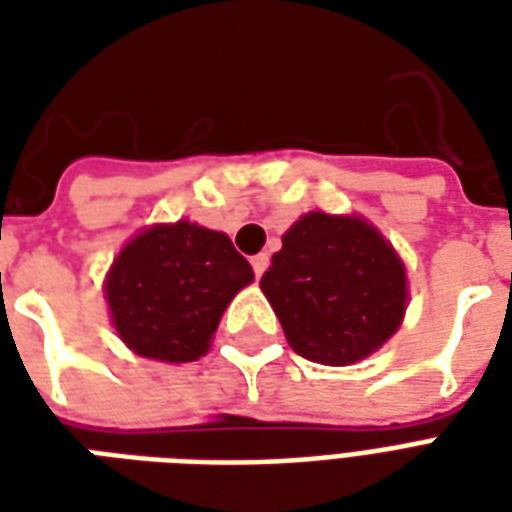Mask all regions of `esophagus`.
<instances>
[{"label":"esophagus","mask_w":512,"mask_h":512,"mask_svg":"<svg viewBox=\"0 0 512 512\" xmlns=\"http://www.w3.org/2000/svg\"><path fill=\"white\" fill-rule=\"evenodd\" d=\"M252 268H255V277H263V271L268 268V255L266 252H260V255L252 257Z\"/></svg>","instance_id":"34e87169"}]
</instances>
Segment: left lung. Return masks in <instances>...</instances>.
Returning a JSON list of instances; mask_svg holds the SVG:
<instances>
[{
  "label": "left lung",
  "mask_w": 512,
  "mask_h": 512,
  "mask_svg": "<svg viewBox=\"0 0 512 512\" xmlns=\"http://www.w3.org/2000/svg\"><path fill=\"white\" fill-rule=\"evenodd\" d=\"M260 288L293 351L332 367L373 354L406 312V268L384 235L354 216H301Z\"/></svg>",
  "instance_id": "left-lung-1"
}]
</instances>
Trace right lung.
<instances>
[{
  "label": "right lung",
  "mask_w": 512,
  "mask_h": 512,
  "mask_svg": "<svg viewBox=\"0 0 512 512\" xmlns=\"http://www.w3.org/2000/svg\"><path fill=\"white\" fill-rule=\"evenodd\" d=\"M255 279L224 233L158 224L117 255L106 279L115 329L139 356L194 362L208 351L224 307Z\"/></svg>",
  "instance_id": "1"
}]
</instances>
